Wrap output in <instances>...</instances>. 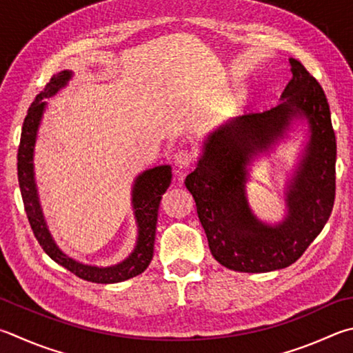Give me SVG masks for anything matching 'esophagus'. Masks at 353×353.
<instances>
[{
  "label": "esophagus",
  "mask_w": 353,
  "mask_h": 353,
  "mask_svg": "<svg viewBox=\"0 0 353 353\" xmlns=\"http://www.w3.org/2000/svg\"><path fill=\"white\" fill-rule=\"evenodd\" d=\"M194 159H196V154L193 151L190 150H181L177 151L174 154V165L177 166V168H188V166H191L194 163Z\"/></svg>",
  "instance_id": "esophagus-1"
}]
</instances>
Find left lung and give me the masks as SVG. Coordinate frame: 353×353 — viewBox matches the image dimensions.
Returning <instances> with one entry per match:
<instances>
[{"instance_id":"left-lung-1","label":"left lung","mask_w":353,"mask_h":353,"mask_svg":"<svg viewBox=\"0 0 353 353\" xmlns=\"http://www.w3.org/2000/svg\"><path fill=\"white\" fill-rule=\"evenodd\" d=\"M281 103L225 121L203 142L196 170L185 179L214 259L243 273H265L296 262L321 233L335 201L336 139L323 88L298 60ZM296 119L311 140L286 192L288 214L278 226L259 221L249 208L246 166L286 135Z\"/></svg>"}]
</instances>
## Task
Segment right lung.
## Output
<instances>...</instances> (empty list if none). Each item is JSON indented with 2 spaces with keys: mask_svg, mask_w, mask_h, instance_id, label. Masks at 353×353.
I'll return each mask as SVG.
<instances>
[{
  "mask_svg": "<svg viewBox=\"0 0 353 353\" xmlns=\"http://www.w3.org/2000/svg\"><path fill=\"white\" fill-rule=\"evenodd\" d=\"M70 77H72L70 70H61V72L55 74L48 85L44 86L43 91L37 95L24 119L20 148H18V182H20L24 210L38 243L57 264L65 267L75 276L89 281V283H121V281L143 273L152 259L160 199H162V194L168 190L171 183V166L160 165L156 168L146 170L134 181L132 210L137 222V242L132 253L125 261L110 267H97L83 264V262L75 261L66 253H63L49 233L41 211L40 199H38L34 176V148L38 128H40L43 112L48 105L44 99L52 97L61 88H65Z\"/></svg>",
  "mask_w": 353,
  "mask_h": 353,
  "instance_id": "obj_1",
  "label": "right lung"
}]
</instances>
